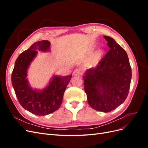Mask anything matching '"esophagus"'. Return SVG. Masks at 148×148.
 Returning <instances> with one entry per match:
<instances>
[{
    "instance_id": "obj_1",
    "label": "esophagus",
    "mask_w": 148,
    "mask_h": 148,
    "mask_svg": "<svg viewBox=\"0 0 148 148\" xmlns=\"http://www.w3.org/2000/svg\"><path fill=\"white\" fill-rule=\"evenodd\" d=\"M82 71L80 70L79 69H76V70H74L73 73V75L74 76H80V75H82Z\"/></svg>"
}]
</instances>
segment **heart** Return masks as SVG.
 Wrapping results in <instances>:
<instances>
[{
	"mask_svg": "<svg viewBox=\"0 0 148 148\" xmlns=\"http://www.w3.org/2000/svg\"><path fill=\"white\" fill-rule=\"evenodd\" d=\"M102 56V51L101 50H99L96 51L95 53L90 57L89 59L88 65L89 67H91V68H94V67H96L98 64H99L101 61V57Z\"/></svg>",
	"mask_w": 148,
	"mask_h": 148,
	"instance_id": "obj_1",
	"label": "heart"
}]
</instances>
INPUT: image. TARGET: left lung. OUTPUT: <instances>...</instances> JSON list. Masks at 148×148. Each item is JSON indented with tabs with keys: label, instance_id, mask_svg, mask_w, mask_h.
I'll list each match as a JSON object with an SVG mask.
<instances>
[{
	"label": "left lung",
	"instance_id": "left-lung-1",
	"mask_svg": "<svg viewBox=\"0 0 148 148\" xmlns=\"http://www.w3.org/2000/svg\"><path fill=\"white\" fill-rule=\"evenodd\" d=\"M109 51L95 69L84 73V88L89 105L102 112L115 109L126 99L132 79L128 55L115 40L104 36Z\"/></svg>",
	"mask_w": 148,
	"mask_h": 148
}]
</instances>
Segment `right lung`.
<instances>
[{"instance_id":"add662e5","label":"right lung","mask_w":148,"mask_h":148,"mask_svg":"<svg viewBox=\"0 0 148 148\" xmlns=\"http://www.w3.org/2000/svg\"><path fill=\"white\" fill-rule=\"evenodd\" d=\"M38 51L50 52L51 42L47 40L36 42L20 54L12 73V84L18 100L25 109L35 115H46L60 107L71 75L53 74L46 87L41 89L31 87L27 78L28 71Z\"/></svg>"}]
</instances>
